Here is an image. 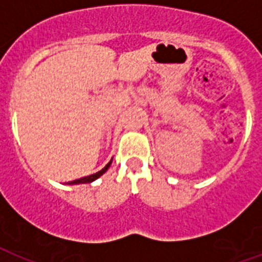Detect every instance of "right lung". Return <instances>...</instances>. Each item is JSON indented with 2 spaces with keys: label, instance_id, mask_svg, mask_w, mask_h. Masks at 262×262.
I'll return each instance as SVG.
<instances>
[{
  "label": "right lung",
  "instance_id": "add662e5",
  "mask_svg": "<svg viewBox=\"0 0 262 262\" xmlns=\"http://www.w3.org/2000/svg\"><path fill=\"white\" fill-rule=\"evenodd\" d=\"M111 162H113V159H111L110 162H108V163H107L106 166H104V167L102 168V170H100V171L95 172V174H92V175H88V177H84V178L76 179V181H72V182H68V185H79V183H91V182H94L95 179H98L99 177H102V175L104 174V172H106L107 170H108V167H110V166H111Z\"/></svg>",
  "mask_w": 262,
  "mask_h": 262
}]
</instances>
